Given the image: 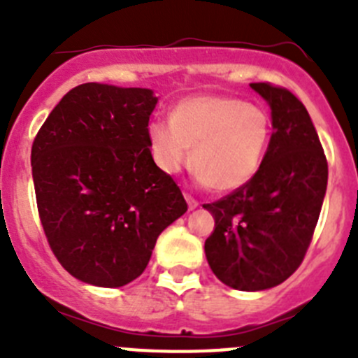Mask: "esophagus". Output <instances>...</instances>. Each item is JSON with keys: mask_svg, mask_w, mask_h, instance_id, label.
<instances>
[{"mask_svg": "<svg viewBox=\"0 0 358 358\" xmlns=\"http://www.w3.org/2000/svg\"><path fill=\"white\" fill-rule=\"evenodd\" d=\"M185 199H186V202H188V208H189V210H195V208L199 206V201H197V199H194L189 194H185Z\"/></svg>", "mask_w": 358, "mask_h": 358, "instance_id": "obj_1", "label": "esophagus"}]
</instances>
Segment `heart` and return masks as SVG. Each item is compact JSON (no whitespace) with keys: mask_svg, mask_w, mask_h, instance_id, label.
<instances>
[{"mask_svg":"<svg viewBox=\"0 0 358 358\" xmlns=\"http://www.w3.org/2000/svg\"><path fill=\"white\" fill-rule=\"evenodd\" d=\"M271 116L260 106L227 94H199L176 103L170 120L148 127L152 157L163 172L189 163L202 182L233 192L258 173L271 143Z\"/></svg>","mask_w":358,"mask_h":358,"instance_id":"b5f03b06","label":"heart"}]
</instances>
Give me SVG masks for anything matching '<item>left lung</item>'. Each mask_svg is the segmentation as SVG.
<instances>
[{"instance_id":"obj_1","label":"left lung","mask_w":358,"mask_h":358,"mask_svg":"<svg viewBox=\"0 0 358 358\" xmlns=\"http://www.w3.org/2000/svg\"><path fill=\"white\" fill-rule=\"evenodd\" d=\"M273 110V136L248 185L202 204L215 218L204 243L218 280L236 290H265L292 276L310 248L328 161L301 100L271 82L251 84Z\"/></svg>"}]
</instances>
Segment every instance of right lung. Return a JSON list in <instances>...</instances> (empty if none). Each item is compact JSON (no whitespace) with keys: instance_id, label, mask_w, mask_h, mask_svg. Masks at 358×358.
<instances>
[{"instance_id":"add662e5","label":"right lung","mask_w":358,"mask_h":358,"mask_svg":"<svg viewBox=\"0 0 358 358\" xmlns=\"http://www.w3.org/2000/svg\"><path fill=\"white\" fill-rule=\"evenodd\" d=\"M150 90L87 82L50 113L31 145L44 235L71 276L123 287L141 276L157 236L186 210L152 159Z\"/></svg>"}]
</instances>
